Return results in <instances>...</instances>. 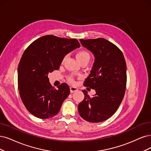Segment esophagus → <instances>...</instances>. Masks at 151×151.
Instances as JSON below:
<instances>
[{"label": "esophagus", "instance_id": "1", "mask_svg": "<svg viewBox=\"0 0 151 151\" xmlns=\"http://www.w3.org/2000/svg\"><path fill=\"white\" fill-rule=\"evenodd\" d=\"M78 90V89L76 87H75V86H71L70 87V92L71 93L77 91Z\"/></svg>", "mask_w": 151, "mask_h": 151}]
</instances>
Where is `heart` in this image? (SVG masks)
I'll return each mask as SVG.
<instances>
[{"label": "heart", "instance_id": "b5f03b06", "mask_svg": "<svg viewBox=\"0 0 151 151\" xmlns=\"http://www.w3.org/2000/svg\"><path fill=\"white\" fill-rule=\"evenodd\" d=\"M76 57L77 60L78 61V62H80V61H81L82 60H88L89 61L90 59V55L87 52L85 51V50H81V51L78 52L76 53ZM68 81L71 83H74L73 79L71 77L68 78Z\"/></svg>", "mask_w": 151, "mask_h": 151}]
</instances>
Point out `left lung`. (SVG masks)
<instances>
[{"instance_id":"left-lung-1","label":"left lung","mask_w":151,"mask_h":151,"mask_svg":"<svg viewBox=\"0 0 151 151\" xmlns=\"http://www.w3.org/2000/svg\"><path fill=\"white\" fill-rule=\"evenodd\" d=\"M80 41L94 56L92 70L84 86L93 89L96 94L91 98L86 90L82 91L85 98L78 105V112L88 122H102L115 113L124 98L127 81L126 61L120 49L104 38Z\"/></svg>"}]
</instances>
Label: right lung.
Masks as SVG:
<instances>
[{
  "mask_svg": "<svg viewBox=\"0 0 151 151\" xmlns=\"http://www.w3.org/2000/svg\"><path fill=\"white\" fill-rule=\"evenodd\" d=\"M80 47L76 39L45 35L37 39L25 50L18 66V87L22 102L38 118L57 115L70 93L66 83L53 87L48 73L58 70L66 55Z\"/></svg>",
  "mask_w": 151,
  "mask_h": 151,
  "instance_id": "right-lung-1",
  "label": "right lung"
}]
</instances>
